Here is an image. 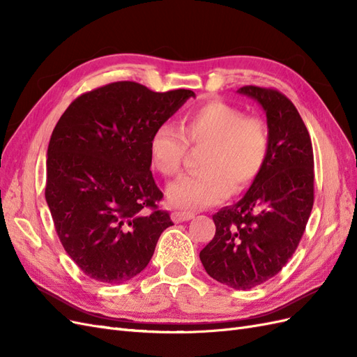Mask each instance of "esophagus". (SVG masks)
Wrapping results in <instances>:
<instances>
[{
	"instance_id": "obj_1",
	"label": "esophagus",
	"mask_w": 357,
	"mask_h": 357,
	"mask_svg": "<svg viewBox=\"0 0 357 357\" xmlns=\"http://www.w3.org/2000/svg\"><path fill=\"white\" fill-rule=\"evenodd\" d=\"M195 218V214L190 213V211H174L171 214V219L174 220L176 223H180V222H188L190 219Z\"/></svg>"
}]
</instances>
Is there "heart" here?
Here are the masks:
<instances>
[{
    "instance_id": "b5f03b06",
    "label": "heart",
    "mask_w": 357,
    "mask_h": 357,
    "mask_svg": "<svg viewBox=\"0 0 357 357\" xmlns=\"http://www.w3.org/2000/svg\"><path fill=\"white\" fill-rule=\"evenodd\" d=\"M189 144L205 147L197 174L180 177L168 188V201L181 210H201L245 190L261 174L269 152L262 119L244 116L225 101H207L185 114L180 129L159 126L149 144L152 167L162 176H177Z\"/></svg>"
}]
</instances>
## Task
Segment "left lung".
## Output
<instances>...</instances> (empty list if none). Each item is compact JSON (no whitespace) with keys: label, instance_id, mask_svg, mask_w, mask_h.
<instances>
[{"label":"left lung","instance_id":"left-lung-1","mask_svg":"<svg viewBox=\"0 0 357 357\" xmlns=\"http://www.w3.org/2000/svg\"><path fill=\"white\" fill-rule=\"evenodd\" d=\"M266 113L269 152L245 195L213 215L215 234L199 259L219 283L247 290L277 275L304 235L314 202V156L305 123L287 96L243 86Z\"/></svg>","mask_w":357,"mask_h":357}]
</instances>
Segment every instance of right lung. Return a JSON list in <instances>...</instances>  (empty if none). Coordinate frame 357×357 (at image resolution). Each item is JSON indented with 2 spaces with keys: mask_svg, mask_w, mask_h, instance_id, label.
I'll use <instances>...</instances> for the list:
<instances>
[{
  "mask_svg": "<svg viewBox=\"0 0 357 357\" xmlns=\"http://www.w3.org/2000/svg\"><path fill=\"white\" fill-rule=\"evenodd\" d=\"M190 96L116 82L75 98L53 129L46 201L63 248L88 277L110 284L134 278L174 225L158 208L164 193L149 144Z\"/></svg>",
  "mask_w": 357,
  "mask_h": 357,
  "instance_id": "add662e5",
  "label": "right lung"
}]
</instances>
